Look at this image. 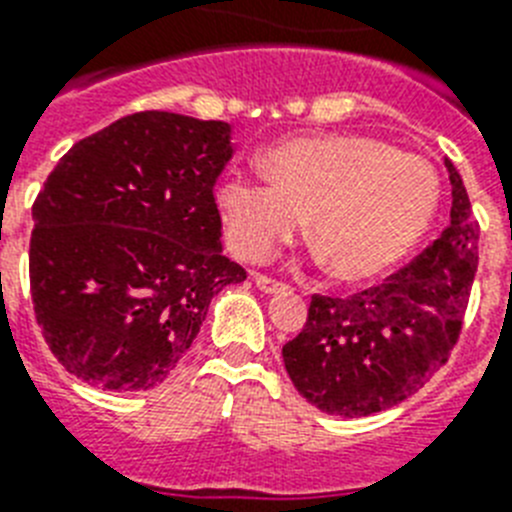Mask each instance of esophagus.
Returning a JSON list of instances; mask_svg holds the SVG:
<instances>
[{
	"instance_id": "1",
	"label": "esophagus",
	"mask_w": 512,
	"mask_h": 512,
	"mask_svg": "<svg viewBox=\"0 0 512 512\" xmlns=\"http://www.w3.org/2000/svg\"><path fill=\"white\" fill-rule=\"evenodd\" d=\"M255 283H257V289L265 291V294H278V291L289 289V286H286V283H283V281H276V278L263 276V273H257Z\"/></svg>"
}]
</instances>
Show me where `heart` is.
Masks as SVG:
<instances>
[{"label": "heart", "instance_id": "obj_1", "mask_svg": "<svg viewBox=\"0 0 512 512\" xmlns=\"http://www.w3.org/2000/svg\"><path fill=\"white\" fill-rule=\"evenodd\" d=\"M270 179L234 174L218 192L236 255L263 260L312 216L333 276L364 281L401 260L440 203L432 163L362 135L302 137L265 158Z\"/></svg>", "mask_w": 512, "mask_h": 512}]
</instances>
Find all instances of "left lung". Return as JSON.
Here are the masks:
<instances>
[{"label": "left lung", "instance_id": "1", "mask_svg": "<svg viewBox=\"0 0 512 512\" xmlns=\"http://www.w3.org/2000/svg\"><path fill=\"white\" fill-rule=\"evenodd\" d=\"M445 169L453 187L448 229L377 286L312 296L302 333L283 346L294 388L315 409L349 419L377 414L448 362L479 265V221L461 174L450 161Z\"/></svg>", "mask_w": 512, "mask_h": 512}]
</instances>
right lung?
<instances>
[{"label": "right lung", "mask_w": 512, "mask_h": 512, "mask_svg": "<svg viewBox=\"0 0 512 512\" xmlns=\"http://www.w3.org/2000/svg\"><path fill=\"white\" fill-rule=\"evenodd\" d=\"M231 124L137 111L72 145L33 203L30 294L51 354L101 390H148L247 270L223 255Z\"/></svg>", "instance_id": "obj_1"}]
</instances>
